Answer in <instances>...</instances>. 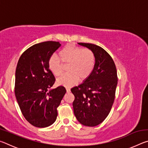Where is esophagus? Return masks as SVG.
I'll list each match as a JSON object with an SVG mask.
<instances>
[{"mask_svg": "<svg viewBox=\"0 0 148 148\" xmlns=\"http://www.w3.org/2000/svg\"><path fill=\"white\" fill-rule=\"evenodd\" d=\"M66 89L67 92H71V89L69 88V87H66Z\"/></svg>", "mask_w": 148, "mask_h": 148, "instance_id": "obj_1", "label": "esophagus"}]
</instances>
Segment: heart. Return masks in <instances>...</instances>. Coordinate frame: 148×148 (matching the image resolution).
<instances>
[{
    "mask_svg": "<svg viewBox=\"0 0 148 148\" xmlns=\"http://www.w3.org/2000/svg\"><path fill=\"white\" fill-rule=\"evenodd\" d=\"M59 57L62 62L69 64V73L57 79L60 86L71 87L78 79L87 78L93 71L95 64V56L91 50L83 49L74 44H70L64 46L59 52ZM48 66L55 76H59L62 72V64L56 57L52 56L48 61Z\"/></svg>",
    "mask_w": 148,
    "mask_h": 148,
    "instance_id": "obj_1",
    "label": "heart"
}]
</instances>
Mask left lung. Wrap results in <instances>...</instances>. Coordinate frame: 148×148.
I'll return each mask as SVG.
<instances>
[{"label": "left lung", "instance_id": "8db88e82", "mask_svg": "<svg viewBox=\"0 0 148 148\" xmlns=\"http://www.w3.org/2000/svg\"><path fill=\"white\" fill-rule=\"evenodd\" d=\"M93 52L95 64L90 76L71 89L75 97L74 113L80 123L87 127L99 125L108 116L117 85V70L110 55L97 45L77 43Z\"/></svg>", "mask_w": 148, "mask_h": 148}]
</instances>
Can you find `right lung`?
<instances>
[{
	"instance_id": "right-lung-1",
	"label": "right lung",
	"mask_w": 148,
	"mask_h": 148,
	"mask_svg": "<svg viewBox=\"0 0 148 148\" xmlns=\"http://www.w3.org/2000/svg\"><path fill=\"white\" fill-rule=\"evenodd\" d=\"M61 44L47 41L34 44L21 55L16 71L15 95L25 118L34 127L56 121L57 107L66 93L64 86L52 89L56 78L48 61Z\"/></svg>"
}]
</instances>
